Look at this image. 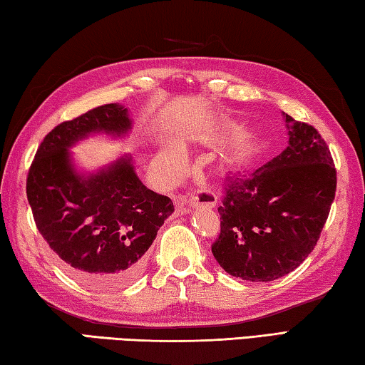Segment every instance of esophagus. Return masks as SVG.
Wrapping results in <instances>:
<instances>
[{"label": "esophagus", "instance_id": "1", "mask_svg": "<svg viewBox=\"0 0 365 365\" xmlns=\"http://www.w3.org/2000/svg\"><path fill=\"white\" fill-rule=\"evenodd\" d=\"M215 202H217V196L211 193V191H200V193L183 196L180 200L182 206H190V207H197V206L215 207Z\"/></svg>", "mask_w": 365, "mask_h": 365}]
</instances>
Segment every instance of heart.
Listing matches in <instances>:
<instances>
[{
    "mask_svg": "<svg viewBox=\"0 0 365 365\" xmlns=\"http://www.w3.org/2000/svg\"><path fill=\"white\" fill-rule=\"evenodd\" d=\"M160 160H163V164L168 165L174 174H180V172H183V169L187 168V160L182 156V153L177 150H165L160 154Z\"/></svg>",
    "mask_w": 365,
    "mask_h": 365,
    "instance_id": "1",
    "label": "heart"
}]
</instances>
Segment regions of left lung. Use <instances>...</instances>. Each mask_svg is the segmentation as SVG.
Here are the masks:
<instances>
[{
  "instance_id": "obj_1",
  "label": "left lung",
  "mask_w": 365,
  "mask_h": 365,
  "mask_svg": "<svg viewBox=\"0 0 365 365\" xmlns=\"http://www.w3.org/2000/svg\"><path fill=\"white\" fill-rule=\"evenodd\" d=\"M289 145L246 175H227L212 255L227 274L272 282L293 272L316 248L336 191L325 140L285 114Z\"/></svg>"
}]
</instances>
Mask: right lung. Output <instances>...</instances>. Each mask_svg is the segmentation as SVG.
<instances>
[{"label":"right lung","instance_id":"add662e5","mask_svg":"<svg viewBox=\"0 0 365 365\" xmlns=\"http://www.w3.org/2000/svg\"><path fill=\"white\" fill-rule=\"evenodd\" d=\"M130 125L120 104L61 122L43 138L27 174L34 220L53 255L77 280L101 289L127 285L145 269V252L174 202L141 183L130 158L83 177L67 148L93 132L120 137Z\"/></svg>","mask_w":365,"mask_h":365}]
</instances>
